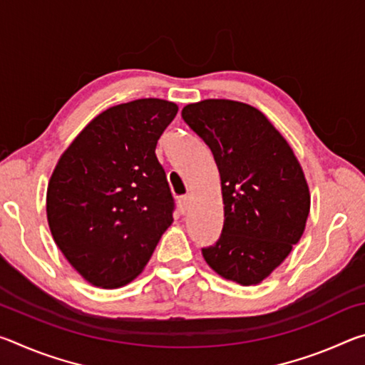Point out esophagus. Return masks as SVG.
Returning <instances> with one entry per match:
<instances>
[{"label": "esophagus", "mask_w": 365, "mask_h": 365, "mask_svg": "<svg viewBox=\"0 0 365 365\" xmlns=\"http://www.w3.org/2000/svg\"><path fill=\"white\" fill-rule=\"evenodd\" d=\"M190 202H191V196L190 195H185L182 197H178V209H180L182 214H185V212L188 211Z\"/></svg>", "instance_id": "esophagus-1"}]
</instances>
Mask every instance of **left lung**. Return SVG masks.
Segmentation results:
<instances>
[{
	"instance_id": "1",
	"label": "left lung",
	"mask_w": 365,
	"mask_h": 365,
	"mask_svg": "<svg viewBox=\"0 0 365 365\" xmlns=\"http://www.w3.org/2000/svg\"><path fill=\"white\" fill-rule=\"evenodd\" d=\"M182 117L211 148L220 175L224 228L202 257L222 279L257 285L304 233L311 195L299 160L250 104L202 100L187 104Z\"/></svg>"
}]
</instances>
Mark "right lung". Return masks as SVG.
Segmentation results:
<instances>
[{
	"label": "right lung",
	"instance_id": "obj_1",
	"mask_svg": "<svg viewBox=\"0 0 365 365\" xmlns=\"http://www.w3.org/2000/svg\"><path fill=\"white\" fill-rule=\"evenodd\" d=\"M177 110L175 103L159 98L103 110L53 170L46 191L49 230L93 287L113 289L137 279L174 222L156 145Z\"/></svg>",
	"mask_w": 365,
	"mask_h": 365
}]
</instances>
